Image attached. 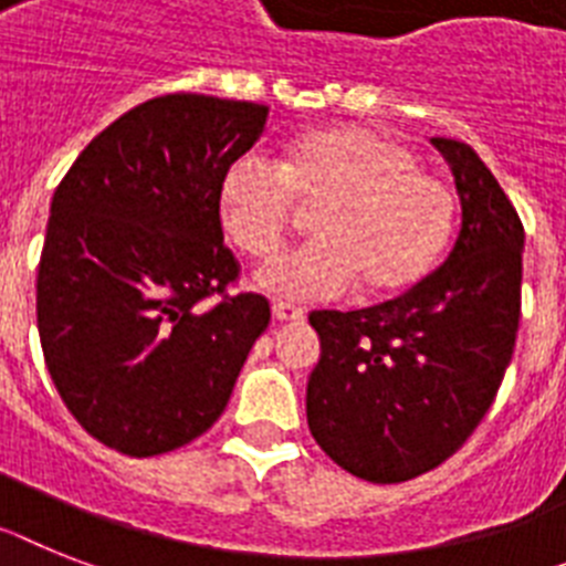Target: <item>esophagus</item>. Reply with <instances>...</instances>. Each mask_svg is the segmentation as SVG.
Masks as SVG:
<instances>
[{
	"label": "esophagus",
	"instance_id": "34e87169",
	"mask_svg": "<svg viewBox=\"0 0 566 566\" xmlns=\"http://www.w3.org/2000/svg\"><path fill=\"white\" fill-rule=\"evenodd\" d=\"M273 319L275 322H302L305 319V311L291 302H273Z\"/></svg>",
	"mask_w": 566,
	"mask_h": 566
}]
</instances>
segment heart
Here are the masks:
<instances>
[{"label": "heart", "mask_w": 566, "mask_h": 566, "mask_svg": "<svg viewBox=\"0 0 566 566\" xmlns=\"http://www.w3.org/2000/svg\"><path fill=\"white\" fill-rule=\"evenodd\" d=\"M296 200L316 210V239L261 268V291L336 298L356 279L368 296H394L434 268L454 230L458 198L420 169L411 146L363 126L313 129L284 144L279 166L241 155L218 180L221 227L253 259L279 253Z\"/></svg>", "instance_id": "heart-1"}]
</instances>
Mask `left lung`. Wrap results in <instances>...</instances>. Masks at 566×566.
Returning <instances> with one entry per match:
<instances>
[{"label": "left lung", "mask_w": 566, "mask_h": 566, "mask_svg": "<svg viewBox=\"0 0 566 566\" xmlns=\"http://www.w3.org/2000/svg\"><path fill=\"white\" fill-rule=\"evenodd\" d=\"M458 184L452 253L402 296L313 311L322 359L307 379L313 440L345 472L402 483L467 443L497 397L521 319L524 224L472 146L431 137Z\"/></svg>", "instance_id": "left-lung-1"}]
</instances>
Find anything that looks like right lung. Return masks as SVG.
Listing matches in <instances>:
<instances>
[{"instance_id": "1", "label": "right lung", "mask_w": 566, "mask_h": 566, "mask_svg": "<svg viewBox=\"0 0 566 566\" xmlns=\"http://www.w3.org/2000/svg\"><path fill=\"white\" fill-rule=\"evenodd\" d=\"M268 106L207 94L146 99L80 151L51 201L36 273L42 354L94 440L155 458L201 437L270 325L235 291L218 180Z\"/></svg>"}]
</instances>
